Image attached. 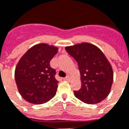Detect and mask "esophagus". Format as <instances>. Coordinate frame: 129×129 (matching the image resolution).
Returning a JSON list of instances; mask_svg holds the SVG:
<instances>
[{"label":"esophagus","mask_w":129,"mask_h":129,"mask_svg":"<svg viewBox=\"0 0 129 129\" xmlns=\"http://www.w3.org/2000/svg\"><path fill=\"white\" fill-rule=\"evenodd\" d=\"M70 79H71V77H70L69 75L67 76L65 78H64V80L68 81H70Z\"/></svg>","instance_id":"1"}]
</instances>
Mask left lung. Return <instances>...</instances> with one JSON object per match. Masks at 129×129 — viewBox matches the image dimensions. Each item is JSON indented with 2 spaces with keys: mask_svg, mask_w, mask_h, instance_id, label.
<instances>
[{
  "mask_svg": "<svg viewBox=\"0 0 129 129\" xmlns=\"http://www.w3.org/2000/svg\"><path fill=\"white\" fill-rule=\"evenodd\" d=\"M65 50L77 61L81 73V87L74 91L76 98L89 104L104 100L113 82L112 69L104 53L89 43L66 47Z\"/></svg>",
  "mask_w": 129,
  "mask_h": 129,
  "instance_id": "left-lung-1",
  "label": "left lung"
}]
</instances>
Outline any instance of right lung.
I'll list each match as a JSON object with an SVG mask.
<instances>
[{"mask_svg":"<svg viewBox=\"0 0 129 129\" xmlns=\"http://www.w3.org/2000/svg\"><path fill=\"white\" fill-rule=\"evenodd\" d=\"M58 48L40 44L27 50L16 67L15 78L20 94L28 102L41 104L56 95L58 81L50 62Z\"/></svg>","mask_w":129,"mask_h":129,"instance_id":"add662e5","label":"right lung"}]
</instances>
